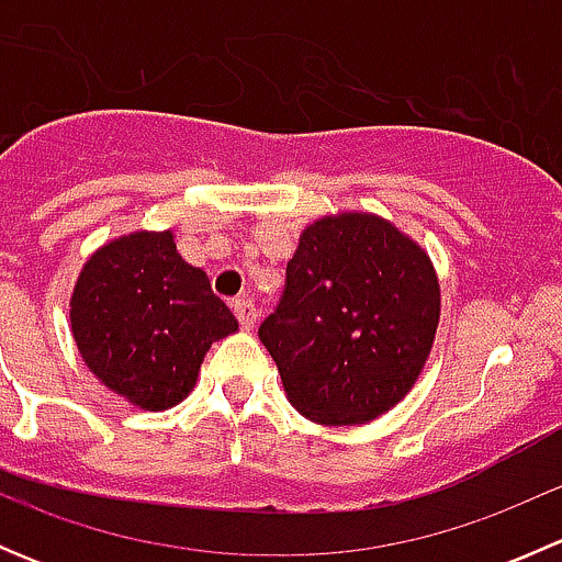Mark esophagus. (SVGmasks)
<instances>
[{
	"instance_id": "esophagus-1",
	"label": "esophagus",
	"mask_w": 562,
	"mask_h": 562,
	"mask_svg": "<svg viewBox=\"0 0 562 562\" xmlns=\"http://www.w3.org/2000/svg\"><path fill=\"white\" fill-rule=\"evenodd\" d=\"M234 315L239 317L241 328H247V331L255 326V323H258V310H255V304L247 302V299H236Z\"/></svg>"
}]
</instances>
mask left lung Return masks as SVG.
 <instances>
[{
    "label": "left lung",
    "instance_id": "1",
    "mask_svg": "<svg viewBox=\"0 0 562 562\" xmlns=\"http://www.w3.org/2000/svg\"><path fill=\"white\" fill-rule=\"evenodd\" d=\"M438 317L427 252L375 214H339L302 234L258 337L291 405L337 427L378 418L411 391Z\"/></svg>",
    "mask_w": 562,
    "mask_h": 562
}]
</instances>
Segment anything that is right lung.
Instances as JSON below:
<instances>
[{
    "label": "right lung",
    "mask_w": 562,
    "mask_h": 562,
    "mask_svg": "<svg viewBox=\"0 0 562 562\" xmlns=\"http://www.w3.org/2000/svg\"><path fill=\"white\" fill-rule=\"evenodd\" d=\"M70 323L89 370L146 411L184 400L212 342L239 328L206 271L176 252L171 231L100 247L76 282Z\"/></svg>",
    "instance_id": "add662e5"
}]
</instances>
